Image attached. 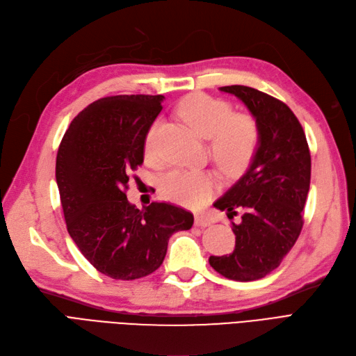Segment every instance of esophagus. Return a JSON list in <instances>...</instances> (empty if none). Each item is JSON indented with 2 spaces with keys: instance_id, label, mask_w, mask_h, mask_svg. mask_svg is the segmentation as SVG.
Here are the masks:
<instances>
[{
  "instance_id": "esophagus-1",
  "label": "esophagus",
  "mask_w": 356,
  "mask_h": 356,
  "mask_svg": "<svg viewBox=\"0 0 356 356\" xmlns=\"http://www.w3.org/2000/svg\"><path fill=\"white\" fill-rule=\"evenodd\" d=\"M194 224L197 227H209L212 224V220L209 216H206L203 213H197L194 218Z\"/></svg>"
}]
</instances>
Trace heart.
I'll return each mask as SVG.
<instances>
[{"label":"heart","instance_id":"b5f03b06","mask_svg":"<svg viewBox=\"0 0 356 356\" xmlns=\"http://www.w3.org/2000/svg\"><path fill=\"white\" fill-rule=\"evenodd\" d=\"M179 116L202 138H209V149L218 168L227 177H238L249 168L259 145V127L249 113H232L229 103L194 92L182 99ZM159 122L147 132L144 150L152 154ZM218 187L209 170H172L162 178L161 190L166 199L184 206L199 207L212 197Z\"/></svg>","mask_w":356,"mask_h":356}]
</instances>
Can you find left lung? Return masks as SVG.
<instances>
[{
    "label": "left lung",
    "mask_w": 356,
    "mask_h": 356,
    "mask_svg": "<svg viewBox=\"0 0 356 356\" xmlns=\"http://www.w3.org/2000/svg\"><path fill=\"white\" fill-rule=\"evenodd\" d=\"M240 99L259 127V145L249 169L213 206L231 219L236 249L211 256L216 273L253 281L273 273L295 246L311 182V153L300 122L290 107L244 85L220 87Z\"/></svg>",
    "instance_id": "obj_1"
}]
</instances>
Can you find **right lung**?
I'll return each mask as SVG.
<instances>
[{
  "instance_id": "add662e5",
  "label": "right lung",
  "mask_w": 356,
  "mask_h": 356,
  "mask_svg": "<svg viewBox=\"0 0 356 356\" xmlns=\"http://www.w3.org/2000/svg\"><path fill=\"white\" fill-rule=\"evenodd\" d=\"M163 95H113L85 107L60 143L56 179L66 227L102 274L137 280L162 265L169 237L190 229L193 213L127 199L129 174L144 161V141Z\"/></svg>"
}]
</instances>
